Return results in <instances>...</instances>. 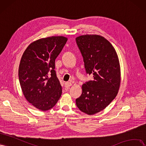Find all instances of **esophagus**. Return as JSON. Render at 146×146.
I'll use <instances>...</instances> for the list:
<instances>
[{"label": "esophagus", "instance_id": "esophagus-1", "mask_svg": "<svg viewBox=\"0 0 146 146\" xmlns=\"http://www.w3.org/2000/svg\"><path fill=\"white\" fill-rule=\"evenodd\" d=\"M64 85H65V87H66V88H69L70 87H71V86H72V84L71 82H65Z\"/></svg>", "mask_w": 146, "mask_h": 146}]
</instances>
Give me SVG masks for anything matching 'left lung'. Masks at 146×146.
Returning <instances> with one entry per match:
<instances>
[{"label":"left lung","instance_id":"1","mask_svg":"<svg viewBox=\"0 0 146 146\" xmlns=\"http://www.w3.org/2000/svg\"><path fill=\"white\" fill-rule=\"evenodd\" d=\"M86 73L93 79L84 83L76 100L78 109L88 115L104 109L116 96L120 86L119 59L113 46L104 37L87 35L76 38Z\"/></svg>","mask_w":146,"mask_h":146}]
</instances>
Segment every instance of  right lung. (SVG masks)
Listing matches in <instances>:
<instances>
[{"instance_id":"obj_1","label":"right lung","mask_w":146,"mask_h":146,"mask_svg":"<svg viewBox=\"0 0 146 146\" xmlns=\"http://www.w3.org/2000/svg\"><path fill=\"white\" fill-rule=\"evenodd\" d=\"M67 41L63 36L39 39L28 46L22 56L18 75L22 92L27 100L40 110L53 108L62 94L54 70L55 59Z\"/></svg>"}]
</instances>
